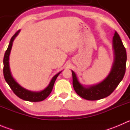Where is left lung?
<instances>
[{
	"label": "left lung",
	"instance_id": "1",
	"mask_svg": "<svg viewBox=\"0 0 130 130\" xmlns=\"http://www.w3.org/2000/svg\"><path fill=\"white\" fill-rule=\"evenodd\" d=\"M114 59L112 68L107 77L98 84L84 86L78 80L75 73L72 70L73 86L75 91L81 98L89 101H95L109 96L122 80L126 71V52L120 36L115 31L112 39Z\"/></svg>",
	"mask_w": 130,
	"mask_h": 130
}]
</instances>
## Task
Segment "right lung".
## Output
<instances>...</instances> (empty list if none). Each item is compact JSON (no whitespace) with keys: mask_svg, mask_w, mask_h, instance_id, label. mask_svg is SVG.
I'll use <instances>...</instances> for the list:
<instances>
[{"mask_svg":"<svg viewBox=\"0 0 130 130\" xmlns=\"http://www.w3.org/2000/svg\"><path fill=\"white\" fill-rule=\"evenodd\" d=\"M20 32V30L17 31L14 36L11 38L9 43V46L7 48V50H6V53H5L4 57V76L5 80H6V82L8 84V85L10 86V89L12 90L14 94L19 97L21 99H23L24 101H27L30 102H39L43 101L45 99L48 95L50 94L51 92L52 91L53 89V86H54L55 82L56 79L59 75L60 72L56 74L54 77L52 78L51 80V82H50L49 85L46 88L44 89V90H41V91L35 92V91H31L29 90L26 89L21 86L15 80L14 78H13L12 75L11 74V72L10 70V67H9V55H10V50H11L12 46V43L14 41V39L18 35L19 32Z\"/></svg>","mask_w":130,"mask_h":130,"instance_id":"obj_1","label":"right lung"}]
</instances>
